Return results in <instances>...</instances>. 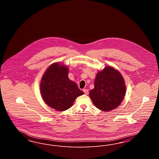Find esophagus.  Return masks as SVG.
Returning a JSON list of instances; mask_svg holds the SVG:
<instances>
[{
    "label": "esophagus",
    "instance_id": "1",
    "mask_svg": "<svg viewBox=\"0 0 159 159\" xmlns=\"http://www.w3.org/2000/svg\"><path fill=\"white\" fill-rule=\"evenodd\" d=\"M83 91L85 95H88L89 93V91L88 89H83Z\"/></svg>",
    "mask_w": 159,
    "mask_h": 159
}]
</instances>
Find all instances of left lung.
<instances>
[{"label": "left lung", "mask_w": 159, "mask_h": 159, "mask_svg": "<svg viewBox=\"0 0 159 159\" xmlns=\"http://www.w3.org/2000/svg\"><path fill=\"white\" fill-rule=\"evenodd\" d=\"M94 86L89 97L95 107L102 111H109L117 107L125 95L126 86L121 74L109 66L97 73Z\"/></svg>", "instance_id": "1"}]
</instances>
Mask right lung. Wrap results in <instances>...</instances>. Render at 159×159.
<instances>
[{
  "label": "right lung",
  "instance_id": "obj_1",
  "mask_svg": "<svg viewBox=\"0 0 159 159\" xmlns=\"http://www.w3.org/2000/svg\"><path fill=\"white\" fill-rule=\"evenodd\" d=\"M66 66L55 63L50 66L42 78L40 89L47 105L57 111L70 108L75 99L83 93L68 77Z\"/></svg>",
  "mask_w": 159,
  "mask_h": 159
}]
</instances>
